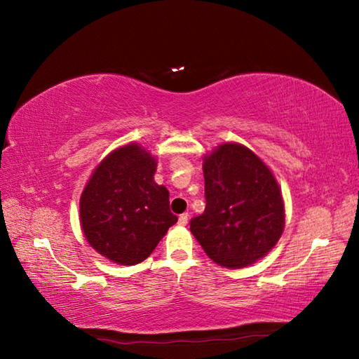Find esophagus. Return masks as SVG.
<instances>
[{"label":"esophagus","mask_w":359,"mask_h":359,"mask_svg":"<svg viewBox=\"0 0 359 359\" xmlns=\"http://www.w3.org/2000/svg\"><path fill=\"white\" fill-rule=\"evenodd\" d=\"M187 223H188V214H182L179 217V224H180V226H185Z\"/></svg>","instance_id":"obj_1"}]
</instances>
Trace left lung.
<instances>
[{
    "label": "left lung",
    "instance_id": "obj_1",
    "mask_svg": "<svg viewBox=\"0 0 359 359\" xmlns=\"http://www.w3.org/2000/svg\"><path fill=\"white\" fill-rule=\"evenodd\" d=\"M204 214L190 231L205 255L228 269L266 257L285 228L282 190L269 166L245 145L224 142L203 158Z\"/></svg>",
    "mask_w": 359,
    "mask_h": 359
}]
</instances>
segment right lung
<instances>
[{
	"label": "right lung",
	"mask_w": 359,
	"mask_h": 359,
	"mask_svg": "<svg viewBox=\"0 0 359 359\" xmlns=\"http://www.w3.org/2000/svg\"><path fill=\"white\" fill-rule=\"evenodd\" d=\"M156 165L155 155L130 142L102 158L85 184L79 203L83 236L112 263H142L177 223L168 188L154 179Z\"/></svg>",
	"instance_id": "add662e5"
}]
</instances>
